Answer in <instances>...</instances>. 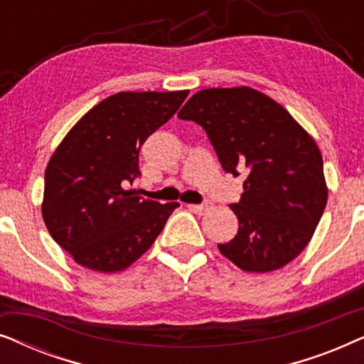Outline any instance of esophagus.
<instances>
[{
    "instance_id": "obj_1",
    "label": "esophagus",
    "mask_w": 364,
    "mask_h": 364,
    "mask_svg": "<svg viewBox=\"0 0 364 364\" xmlns=\"http://www.w3.org/2000/svg\"><path fill=\"white\" fill-rule=\"evenodd\" d=\"M188 208H191V210L196 212V213H203V212H207L208 208H210V203H208V202H205V203H191Z\"/></svg>"
}]
</instances>
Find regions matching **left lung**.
Wrapping results in <instances>:
<instances>
[{
  "mask_svg": "<svg viewBox=\"0 0 364 364\" xmlns=\"http://www.w3.org/2000/svg\"><path fill=\"white\" fill-rule=\"evenodd\" d=\"M205 131L222 168L247 173L235 238L218 250L245 272L285 267L311 240L326 207L323 159L308 132L265 94L213 87L193 94L178 112Z\"/></svg>",
  "mask_w": 364,
  "mask_h": 364,
  "instance_id": "1",
  "label": "left lung"
}]
</instances>
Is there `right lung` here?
I'll use <instances>...</instances> for the list:
<instances>
[{
	"mask_svg": "<svg viewBox=\"0 0 364 364\" xmlns=\"http://www.w3.org/2000/svg\"><path fill=\"white\" fill-rule=\"evenodd\" d=\"M188 91L119 92L68 132L44 173L43 218L81 267L112 273L132 265L162 232L177 202L146 200L126 187L141 177L139 151Z\"/></svg>",
	"mask_w": 364,
	"mask_h": 364,
	"instance_id": "add662e5",
	"label": "right lung"
}]
</instances>
